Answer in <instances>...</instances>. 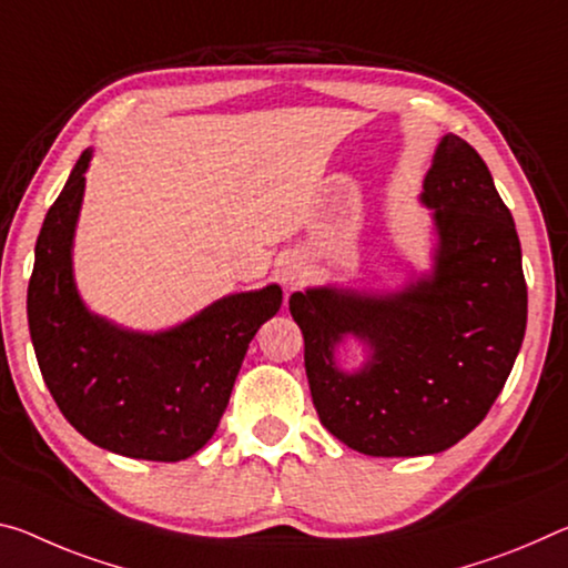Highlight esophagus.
<instances>
[{"mask_svg":"<svg viewBox=\"0 0 568 568\" xmlns=\"http://www.w3.org/2000/svg\"><path fill=\"white\" fill-rule=\"evenodd\" d=\"M303 275H305V270H303L301 257L291 255V257L283 260V265H281V281H283L285 285H298V283L303 281Z\"/></svg>","mask_w":568,"mask_h":568,"instance_id":"34e87169","label":"esophagus"}]
</instances>
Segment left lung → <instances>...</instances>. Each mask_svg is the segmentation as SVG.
Segmentation results:
<instances>
[{"label":"left lung","mask_w":568,"mask_h":568,"mask_svg":"<svg viewBox=\"0 0 568 568\" xmlns=\"http://www.w3.org/2000/svg\"><path fill=\"white\" fill-rule=\"evenodd\" d=\"M422 189L437 230L429 275L384 295L331 285L291 295L321 425L372 457L435 455L470 435L526 333L518 232L478 151L447 133ZM346 335L369 351L358 373L335 364Z\"/></svg>","instance_id":"1"}]
</instances>
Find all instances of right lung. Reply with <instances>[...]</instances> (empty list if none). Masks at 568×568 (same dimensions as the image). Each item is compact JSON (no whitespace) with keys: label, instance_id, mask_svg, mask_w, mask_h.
<instances>
[{"label":"right lung","instance_id":"obj_1","mask_svg":"<svg viewBox=\"0 0 568 568\" xmlns=\"http://www.w3.org/2000/svg\"><path fill=\"white\" fill-rule=\"evenodd\" d=\"M93 149L80 154L42 222L27 321L42 379L90 443L136 460L179 463L202 449L227 409L257 328L281 311V285L224 295L179 326L141 333L85 308L73 237Z\"/></svg>","mask_w":568,"mask_h":568}]
</instances>
